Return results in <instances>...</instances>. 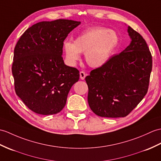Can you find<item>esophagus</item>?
I'll return each mask as SVG.
<instances>
[{"instance_id":"esophagus-1","label":"esophagus","mask_w":161,"mask_h":161,"mask_svg":"<svg viewBox=\"0 0 161 161\" xmlns=\"http://www.w3.org/2000/svg\"><path fill=\"white\" fill-rule=\"evenodd\" d=\"M80 79L83 80L85 79L86 76V74L84 71H81L80 73Z\"/></svg>"}]
</instances>
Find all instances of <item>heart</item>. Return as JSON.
<instances>
[{
    "label": "heart",
    "mask_w": 161,
    "mask_h": 161,
    "mask_svg": "<svg viewBox=\"0 0 161 161\" xmlns=\"http://www.w3.org/2000/svg\"><path fill=\"white\" fill-rule=\"evenodd\" d=\"M119 44L117 33L104 27L86 30L75 39L74 42L66 41L64 50L70 65H75L85 53V61L92 68L97 69L109 61Z\"/></svg>",
    "instance_id": "obj_1"
}]
</instances>
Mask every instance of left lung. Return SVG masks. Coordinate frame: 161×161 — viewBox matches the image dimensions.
I'll use <instances>...</instances> for the list:
<instances>
[{
	"label": "left lung",
	"mask_w": 161,
	"mask_h": 161,
	"mask_svg": "<svg viewBox=\"0 0 161 161\" xmlns=\"http://www.w3.org/2000/svg\"><path fill=\"white\" fill-rule=\"evenodd\" d=\"M128 33L129 45L86 77L89 106L99 117H124L147 94L152 55L139 33L130 26Z\"/></svg>",
	"instance_id": "obj_1"
}]
</instances>
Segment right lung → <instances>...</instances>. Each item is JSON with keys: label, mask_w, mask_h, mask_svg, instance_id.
Segmentation results:
<instances>
[{"label": "right lung", "mask_w": 161, "mask_h": 161, "mask_svg": "<svg viewBox=\"0 0 161 161\" xmlns=\"http://www.w3.org/2000/svg\"><path fill=\"white\" fill-rule=\"evenodd\" d=\"M80 23L66 19L38 22L26 30L15 47V91L37 114L59 113L72 86L79 80V70L66 66L62 55L64 41Z\"/></svg>", "instance_id": "right-lung-1"}]
</instances>
